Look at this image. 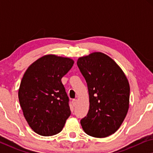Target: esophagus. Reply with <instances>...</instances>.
I'll list each match as a JSON object with an SVG mask.
<instances>
[{"label": "esophagus", "mask_w": 153, "mask_h": 153, "mask_svg": "<svg viewBox=\"0 0 153 153\" xmlns=\"http://www.w3.org/2000/svg\"><path fill=\"white\" fill-rule=\"evenodd\" d=\"M76 99H73L72 100V104H73V106H75L76 104Z\"/></svg>", "instance_id": "1"}]
</instances>
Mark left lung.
<instances>
[{"instance_id":"8db88e82","label":"left lung","mask_w":153,"mask_h":153,"mask_svg":"<svg viewBox=\"0 0 153 153\" xmlns=\"http://www.w3.org/2000/svg\"><path fill=\"white\" fill-rule=\"evenodd\" d=\"M77 65L90 100L88 113L80 122L82 128L91 137H108L118 130L128 111V81L116 62L101 52L79 58Z\"/></svg>"}]
</instances>
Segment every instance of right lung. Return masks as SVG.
Listing matches in <instances>:
<instances>
[{
  "label": "right lung",
  "mask_w": 153,
  "mask_h": 153,
  "mask_svg": "<svg viewBox=\"0 0 153 153\" xmlns=\"http://www.w3.org/2000/svg\"><path fill=\"white\" fill-rule=\"evenodd\" d=\"M74 64L68 58L43 56L25 72L19 90V100L29 126L41 136L55 135L70 117V99L61 79Z\"/></svg>",
  "instance_id": "obj_1"
}]
</instances>
